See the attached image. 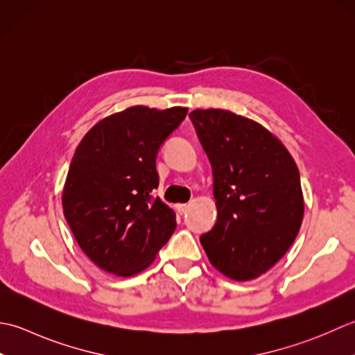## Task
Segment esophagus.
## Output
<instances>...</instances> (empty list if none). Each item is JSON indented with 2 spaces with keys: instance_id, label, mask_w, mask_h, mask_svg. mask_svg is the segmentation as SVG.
I'll return each instance as SVG.
<instances>
[{
  "instance_id": "1",
  "label": "esophagus",
  "mask_w": 355,
  "mask_h": 355,
  "mask_svg": "<svg viewBox=\"0 0 355 355\" xmlns=\"http://www.w3.org/2000/svg\"><path fill=\"white\" fill-rule=\"evenodd\" d=\"M187 209H188V205H185V204H179V205H176V211H178L179 214H185V213H187Z\"/></svg>"
}]
</instances>
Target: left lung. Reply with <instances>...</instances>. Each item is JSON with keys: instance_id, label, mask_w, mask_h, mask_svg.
<instances>
[{"instance_id": "left-lung-1", "label": "left lung", "mask_w": 355, "mask_h": 355, "mask_svg": "<svg viewBox=\"0 0 355 355\" xmlns=\"http://www.w3.org/2000/svg\"><path fill=\"white\" fill-rule=\"evenodd\" d=\"M213 167L218 222L200 236L209 263L237 282L271 270L303 220L299 168L262 124L222 108L190 113Z\"/></svg>"}]
</instances>
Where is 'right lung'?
Returning a JSON list of instances; mask_svg holds the SVG:
<instances>
[{"label":"right lung","instance_id":"obj_1","mask_svg":"<svg viewBox=\"0 0 355 355\" xmlns=\"http://www.w3.org/2000/svg\"><path fill=\"white\" fill-rule=\"evenodd\" d=\"M187 112L128 107L101 119L76 147L62 209L78 245L101 270L135 276L176 230V213L151 191L159 185L157 150Z\"/></svg>","mask_w":355,"mask_h":355}]
</instances>
